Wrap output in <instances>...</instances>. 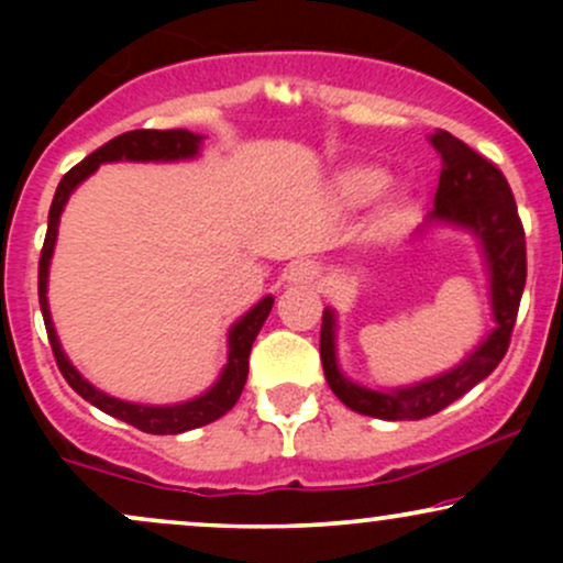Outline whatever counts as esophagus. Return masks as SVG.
<instances>
[{
	"label": "esophagus",
	"instance_id": "obj_1",
	"mask_svg": "<svg viewBox=\"0 0 563 563\" xmlns=\"http://www.w3.org/2000/svg\"><path fill=\"white\" fill-rule=\"evenodd\" d=\"M318 277H320V267L307 260V262L290 264L286 273V283L288 286H312V283H318Z\"/></svg>",
	"mask_w": 563,
	"mask_h": 563
}]
</instances>
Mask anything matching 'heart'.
Listing matches in <instances>:
<instances>
[{
    "label": "heart",
    "mask_w": 563,
    "mask_h": 563,
    "mask_svg": "<svg viewBox=\"0 0 563 563\" xmlns=\"http://www.w3.org/2000/svg\"><path fill=\"white\" fill-rule=\"evenodd\" d=\"M384 185H386V172L380 169V166H373V164L346 166L344 172L335 174L333 196L341 206H346V209H360V206L371 203V200L384 190ZM399 211H402V198L394 196V192L380 198L378 203L380 219H394Z\"/></svg>",
    "instance_id": "heart-1"
}]
</instances>
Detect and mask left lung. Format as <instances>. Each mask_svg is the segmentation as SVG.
Returning a JSON list of instances; mask_svg holds the SVG:
<instances>
[{
  "label": "left lung",
  "instance_id": "obj_1",
  "mask_svg": "<svg viewBox=\"0 0 563 563\" xmlns=\"http://www.w3.org/2000/svg\"><path fill=\"white\" fill-rule=\"evenodd\" d=\"M429 142L442 156V174H439L434 209L418 232L442 224V228L466 230L476 238L484 269H487L495 328L461 363L439 376L423 378L410 386H394V389H371V386L346 378L341 371L339 352H335L339 320L328 307L322 312L320 331V360L328 386L349 410L380 418V421H421L461 399L476 384H482L508 352L510 331H514L527 283L525 228H521L514 192H510L503 172L476 151H471L466 142L452 137L442 129L431 134Z\"/></svg>",
  "mask_w": 563,
  "mask_h": 563
}]
</instances>
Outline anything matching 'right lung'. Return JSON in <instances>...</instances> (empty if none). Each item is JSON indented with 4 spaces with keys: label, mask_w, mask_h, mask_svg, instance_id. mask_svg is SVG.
<instances>
[{
    "label": "right lung",
    "mask_w": 563,
    "mask_h": 563,
    "mask_svg": "<svg viewBox=\"0 0 563 563\" xmlns=\"http://www.w3.org/2000/svg\"><path fill=\"white\" fill-rule=\"evenodd\" d=\"M200 145L203 137L196 132H187V129H134V132L119 134L111 142H106L102 147H97L92 156H87L81 164H76L66 177L57 185L53 206H49V222H47V238H44L42 260H38V307H42L44 325H47L49 344H53L57 367L66 376L70 389L81 394L89 405H95L97 410L108 412V416L119 418L134 429L145 431V434H183V431L198 429L217 418H222L224 412L232 410V405L241 397L245 378H249V354L254 346V339L260 335L264 320H267L269 309H273L275 299L273 296H264L260 303L249 309L241 320H235L230 325L228 333V363H224L222 373L214 384L209 386L198 397L187 399V402H174V405H142V402H126V399L111 397V394L100 391L95 384H89L87 378L76 371V365L70 363L68 354L63 352L60 339H57L53 314H49V301H47V283H49V262H53L55 243H57V224H60V214L66 209L70 192L79 187L89 174L100 169V164H115V161H153V164H174V161H190L200 156Z\"/></svg>",
    "instance_id": "right-lung-1"
}]
</instances>
